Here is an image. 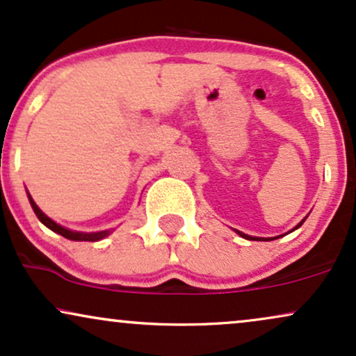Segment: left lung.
<instances>
[{"label": "left lung", "mask_w": 356, "mask_h": 356, "mask_svg": "<svg viewBox=\"0 0 356 356\" xmlns=\"http://www.w3.org/2000/svg\"><path fill=\"white\" fill-rule=\"evenodd\" d=\"M303 222H305V219H303L302 222H300V224H298L297 227H295V229H298V227H300L302 224H303ZM235 232H237L238 235H242V237L243 238H248V241H250V238H255V241H264V238H257V237H248V235H245V234H242V232H238V230H235ZM277 238V237H275ZM265 241H267V238H265Z\"/></svg>", "instance_id": "8db88e82"}]
</instances>
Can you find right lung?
Listing matches in <instances>:
<instances>
[{"label": "right lung", "mask_w": 356, "mask_h": 356, "mask_svg": "<svg viewBox=\"0 0 356 356\" xmlns=\"http://www.w3.org/2000/svg\"><path fill=\"white\" fill-rule=\"evenodd\" d=\"M28 197H29V202H31V207H33L34 213H36V217H38V219H40V220L42 222V224H44L46 227H48V229L53 230V232L59 234V235H63V237L70 238V241L96 242V241H101V238L108 237V235H109V230H104V232H94V234H83V232H72V230H67V229H64V227H61V225H58V224H56L54 220H51L49 217L46 216V213H42V212H41V209L38 207L36 204H34V200L31 199V195L28 194Z\"/></svg>", "instance_id": "1"}]
</instances>
